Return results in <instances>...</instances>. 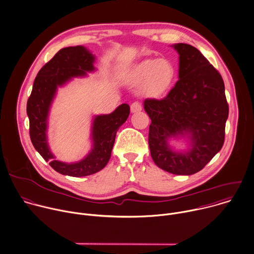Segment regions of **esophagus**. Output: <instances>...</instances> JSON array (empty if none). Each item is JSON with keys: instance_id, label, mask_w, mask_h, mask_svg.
Here are the masks:
<instances>
[{"instance_id": "34e87169", "label": "esophagus", "mask_w": 254, "mask_h": 254, "mask_svg": "<svg viewBox=\"0 0 254 254\" xmlns=\"http://www.w3.org/2000/svg\"><path fill=\"white\" fill-rule=\"evenodd\" d=\"M142 110V105L140 102L138 101H135L131 104V112L135 113V112H138V111H141Z\"/></svg>"}]
</instances>
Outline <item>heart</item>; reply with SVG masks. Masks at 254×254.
<instances>
[{"instance_id": "heart-1", "label": "heart", "mask_w": 254, "mask_h": 254, "mask_svg": "<svg viewBox=\"0 0 254 254\" xmlns=\"http://www.w3.org/2000/svg\"><path fill=\"white\" fill-rule=\"evenodd\" d=\"M175 69L166 60H148L140 64L133 73L136 83L144 84V91L153 97L163 94L171 85Z\"/></svg>"}]
</instances>
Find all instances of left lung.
<instances>
[{"label": "left lung", "instance_id": "1", "mask_svg": "<svg viewBox=\"0 0 254 254\" xmlns=\"http://www.w3.org/2000/svg\"><path fill=\"white\" fill-rule=\"evenodd\" d=\"M180 55L179 80L162 99L147 98L145 111L151 124L148 143L154 163L175 175L199 172L219 152L224 142L228 104L220 73L195 48L174 46ZM190 133L192 148L177 153L166 141Z\"/></svg>", "mask_w": 254, "mask_h": 254}]
</instances>
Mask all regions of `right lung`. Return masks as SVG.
Masks as SVG:
<instances>
[{
    "mask_svg": "<svg viewBox=\"0 0 254 254\" xmlns=\"http://www.w3.org/2000/svg\"><path fill=\"white\" fill-rule=\"evenodd\" d=\"M93 62L94 57L83 47L62 49L39 71L27 103L30 136L35 149L47 162H50L54 170L70 177L89 176L107 165L116 133L130 114V106L123 103L111 114L96 116L92 126L93 149L88 156L73 164L55 160L48 146L47 120L57 88L71 77L85 75L86 71H92Z\"/></svg>",
    "mask_w": 254,
    "mask_h": 254,
    "instance_id": "obj_1",
    "label": "right lung"
}]
</instances>
